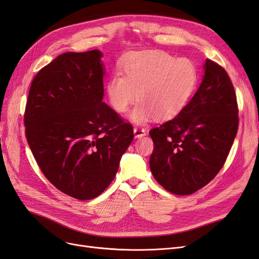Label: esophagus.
<instances>
[{
	"label": "esophagus",
	"instance_id": "1",
	"mask_svg": "<svg viewBox=\"0 0 259 259\" xmlns=\"http://www.w3.org/2000/svg\"><path fill=\"white\" fill-rule=\"evenodd\" d=\"M134 134H135L136 138H139V137L145 136L147 134V131L144 127H135L134 128Z\"/></svg>",
	"mask_w": 259,
	"mask_h": 259
}]
</instances>
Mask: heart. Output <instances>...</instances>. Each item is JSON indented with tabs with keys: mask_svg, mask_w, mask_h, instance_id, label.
<instances>
[{
	"mask_svg": "<svg viewBox=\"0 0 259 259\" xmlns=\"http://www.w3.org/2000/svg\"><path fill=\"white\" fill-rule=\"evenodd\" d=\"M107 82L109 103L116 112L123 113L137 99L130 113L138 124L156 116L173 119L183 111L197 88L199 73L194 62L175 58L163 51H143L127 55Z\"/></svg>",
	"mask_w": 259,
	"mask_h": 259,
	"instance_id": "obj_1",
	"label": "heart"
}]
</instances>
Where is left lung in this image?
I'll use <instances>...</instances> for the list:
<instances>
[{"mask_svg":"<svg viewBox=\"0 0 259 259\" xmlns=\"http://www.w3.org/2000/svg\"><path fill=\"white\" fill-rule=\"evenodd\" d=\"M199 90L174 119L152 128L150 169L164 189L188 195L222 169L239 127L237 95L226 70L206 59Z\"/></svg>","mask_w":259,"mask_h":259,"instance_id":"8db88e82","label":"left lung"}]
</instances>
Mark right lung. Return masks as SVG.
I'll return each instance as SVG.
<instances>
[{
	"label": "right lung",
	"mask_w": 259,
	"mask_h": 259,
	"mask_svg": "<svg viewBox=\"0 0 259 259\" xmlns=\"http://www.w3.org/2000/svg\"><path fill=\"white\" fill-rule=\"evenodd\" d=\"M101 56L98 50L59 55L34 76L23 115L44 176L81 201L106 190L134 139L132 124L103 101Z\"/></svg>",
	"instance_id": "1"
}]
</instances>
